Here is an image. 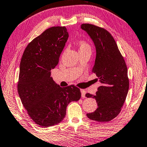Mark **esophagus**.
Here are the masks:
<instances>
[{
  "label": "esophagus",
  "instance_id": "34e87169",
  "mask_svg": "<svg viewBox=\"0 0 147 147\" xmlns=\"http://www.w3.org/2000/svg\"><path fill=\"white\" fill-rule=\"evenodd\" d=\"M80 92H81V95L82 98H85V94H86V90L84 89H80Z\"/></svg>",
  "mask_w": 147,
  "mask_h": 147
}]
</instances>
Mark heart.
<instances>
[{
	"label": "heart",
	"mask_w": 147,
	"mask_h": 147,
	"mask_svg": "<svg viewBox=\"0 0 147 147\" xmlns=\"http://www.w3.org/2000/svg\"><path fill=\"white\" fill-rule=\"evenodd\" d=\"M78 47H79V51L85 50L90 51V45L84 40H80L79 43H78Z\"/></svg>",
	"instance_id": "b5f03b06"
}]
</instances>
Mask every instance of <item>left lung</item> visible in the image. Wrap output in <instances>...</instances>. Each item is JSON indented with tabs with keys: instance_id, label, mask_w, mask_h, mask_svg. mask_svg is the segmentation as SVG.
I'll use <instances>...</instances> for the list:
<instances>
[{
	"instance_id": "left-lung-1",
	"label": "left lung",
	"mask_w": 147,
	"mask_h": 147,
	"mask_svg": "<svg viewBox=\"0 0 147 147\" xmlns=\"http://www.w3.org/2000/svg\"><path fill=\"white\" fill-rule=\"evenodd\" d=\"M96 49V58L92 73L101 83L96 95L86 94L96 100L98 107L88 113V119L97 122H109L121 112L129 88L127 67L115 39L107 30L90 24H82Z\"/></svg>"
}]
</instances>
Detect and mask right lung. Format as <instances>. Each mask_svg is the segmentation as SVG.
I'll list each match as a JSON object with an SVG mask.
<instances>
[{
    "label": "right lung",
    "mask_w": 147,
    "mask_h": 147,
    "mask_svg": "<svg viewBox=\"0 0 147 147\" xmlns=\"http://www.w3.org/2000/svg\"><path fill=\"white\" fill-rule=\"evenodd\" d=\"M68 38L65 26L49 28L28 45L20 61L18 95L28 115L41 127L61 123L68 105L81 97L76 86L61 87L51 77Z\"/></svg>",
    "instance_id": "right-lung-1"
}]
</instances>
